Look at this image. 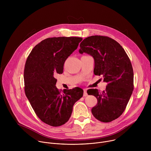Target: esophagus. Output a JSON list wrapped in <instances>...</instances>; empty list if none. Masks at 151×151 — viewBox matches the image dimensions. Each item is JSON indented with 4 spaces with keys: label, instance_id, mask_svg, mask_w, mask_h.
Instances as JSON below:
<instances>
[{
    "label": "esophagus",
    "instance_id": "1",
    "mask_svg": "<svg viewBox=\"0 0 151 151\" xmlns=\"http://www.w3.org/2000/svg\"><path fill=\"white\" fill-rule=\"evenodd\" d=\"M83 97H86V96H88V94L87 93V90H83Z\"/></svg>",
    "mask_w": 151,
    "mask_h": 151
}]
</instances>
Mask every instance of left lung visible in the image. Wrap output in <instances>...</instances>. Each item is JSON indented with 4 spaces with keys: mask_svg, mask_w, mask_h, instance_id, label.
Returning <instances> with one entry per match:
<instances>
[{
    "mask_svg": "<svg viewBox=\"0 0 151 151\" xmlns=\"http://www.w3.org/2000/svg\"><path fill=\"white\" fill-rule=\"evenodd\" d=\"M79 53H87L94 59V73L107 83L103 92L91 89L97 104L91 112L99 121L109 122L119 118L125 109L134 89V73L130 58L124 48L107 36H91L80 44Z\"/></svg>",
    "mask_w": 151,
    "mask_h": 151,
    "instance_id": "1",
    "label": "left lung"
}]
</instances>
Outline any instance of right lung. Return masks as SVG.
<instances>
[{
	"label": "right lung",
	"instance_id": "obj_1",
	"mask_svg": "<svg viewBox=\"0 0 151 151\" xmlns=\"http://www.w3.org/2000/svg\"><path fill=\"white\" fill-rule=\"evenodd\" d=\"M82 40L78 37H54L36 45L28 56L24 71V91L33 109L44 123L58 127L69 119L73 106L83 96L79 87H56L55 76L63 72L64 63Z\"/></svg>",
	"mask_w": 151,
	"mask_h": 151
}]
</instances>
